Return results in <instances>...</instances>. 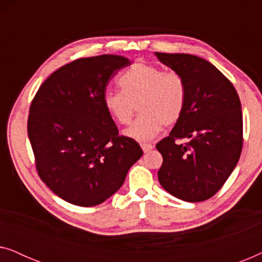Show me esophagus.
<instances>
[{"label":"esophagus","instance_id":"esophagus-1","mask_svg":"<svg viewBox=\"0 0 262 262\" xmlns=\"http://www.w3.org/2000/svg\"><path fill=\"white\" fill-rule=\"evenodd\" d=\"M141 148L144 152H148L154 149V144H151V143H141Z\"/></svg>","mask_w":262,"mask_h":262}]
</instances>
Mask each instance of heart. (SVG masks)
Here are the masks:
<instances>
[{
    "instance_id": "b5f03b06",
    "label": "heart",
    "mask_w": 262,
    "mask_h": 262,
    "mask_svg": "<svg viewBox=\"0 0 262 262\" xmlns=\"http://www.w3.org/2000/svg\"><path fill=\"white\" fill-rule=\"evenodd\" d=\"M121 91L103 94L102 102L107 113L120 125L130 124L137 106L139 116L125 131L127 137L150 141L164 126L178 123L187 101V85L177 71L145 62H137L120 75Z\"/></svg>"
}]
</instances>
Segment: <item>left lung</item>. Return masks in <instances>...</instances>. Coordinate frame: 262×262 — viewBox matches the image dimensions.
Masks as SVG:
<instances>
[{"label":"left lung","instance_id":"left-lung-1","mask_svg":"<svg viewBox=\"0 0 262 262\" xmlns=\"http://www.w3.org/2000/svg\"><path fill=\"white\" fill-rule=\"evenodd\" d=\"M156 56L187 85L184 114L169 136L156 144L163 157L157 177L171 195L204 202L220 191L238 162L243 144L241 101L231 82L207 60L187 53ZM182 138L189 142L178 143Z\"/></svg>","mask_w":262,"mask_h":262}]
</instances>
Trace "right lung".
<instances>
[{
	"label": "right lung",
	"mask_w": 262,
	"mask_h": 262,
	"mask_svg": "<svg viewBox=\"0 0 262 262\" xmlns=\"http://www.w3.org/2000/svg\"><path fill=\"white\" fill-rule=\"evenodd\" d=\"M130 64L117 55L76 59L50 75L32 100L27 132L35 168L68 203H103L143 155L135 139L119 136L102 102L111 78Z\"/></svg>",
	"instance_id": "add662e5"
}]
</instances>
